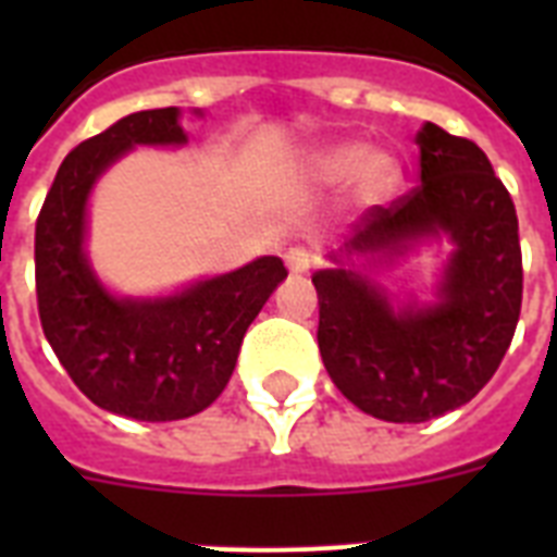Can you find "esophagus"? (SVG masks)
<instances>
[{"mask_svg":"<svg viewBox=\"0 0 557 557\" xmlns=\"http://www.w3.org/2000/svg\"><path fill=\"white\" fill-rule=\"evenodd\" d=\"M286 265L292 274H309V269L314 265V253H309L306 248H292L286 253Z\"/></svg>","mask_w":557,"mask_h":557,"instance_id":"1","label":"esophagus"}]
</instances>
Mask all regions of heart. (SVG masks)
Instances as JSON below:
<instances>
[{"label": "heart", "mask_w": 557, "mask_h": 557, "mask_svg": "<svg viewBox=\"0 0 557 557\" xmlns=\"http://www.w3.org/2000/svg\"><path fill=\"white\" fill-rule=\"evenodd\" d=\"M292 176L306 185L347 182L352 199L361 205L384 201L401 182V164L393 152L361 147L356 141H323L292 161Z\"/></svg>", "instance_id": "b5f03b06"}]
</instances>
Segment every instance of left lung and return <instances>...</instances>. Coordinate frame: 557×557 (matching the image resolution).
Masks as SVG:
<instances>
[{
  "instance_id": "1",
  "label": "left lung",
  "mask_w": 557,
  "mask_h": 557,
  "mask_svg": "<svg viewBox=\"0 0 557 557\" xmlns=\"http://www.w3.org/2000/svg\"><path fill=\"white\" fill-rule=\"evenodd\" d=\"M419 187L370 208L332 269L314 271L318 347L335 387L384 422H428L488 384L511 344L523 300L518 213L492 161L468 138L424 124ZM451 252L431 305L396 301L366 272L428 238Z\"/></svg>"
}]
</instances>
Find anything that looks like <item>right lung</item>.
I'll use <instances>...</instances> for the list:
<instances>
[{"instance_id":"right-lung-1","label":"right lung","mask_w":557,"mask_h":557,"mask_svg":"<svg viewBox=\"0 0 557 557\" xmlns=\"http://www.w3.org/2000/svg\"><path fill=\"white\" fill-rule=\"evenodd\" d=\"M178 115V107L133 112L77 144L57 170L34 236L48 344L95 405L138 422L187 419L213 405L245 330L288 274L280 257H260L164 297H121L100 283L86 257L91 190L133 147L187 144Z\"/></svg>"}]
</instances>
